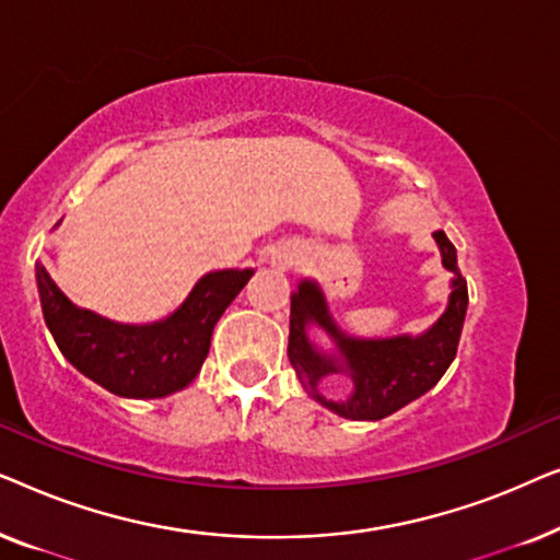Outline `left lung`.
<instances>
[{"mask_svg":"<svg viewBox=\"0 0 560 560\" xmlns=\"http://www.w3.org/2000/svg\"><path fill=\"white\" fill-rule=\"evenodd\" d=\"M433 236L441 247L443 265L456 275L454 293H451L448 308L439 318V324L418 339H410V336L385 341L349 339L328 316L324 295L313 282H301L298 293L290 298V364L301 374L305 389L326 408H331L336 416L349 420H380L393 416L395 410L425 395L454 362L469 290H466V280L456 265L454 244L443 232H435ZM308 323L324 325L335 336L345 357L341 365L332 358L318 355L310 347L304 336V326ZM331 371H349L355 380V393L347 404H326L317 395V382Z\"/></svg>","mask_w":560,"mask_h":560,"instance_id":"left-lung-1","label":"left lung"}]
</instances>
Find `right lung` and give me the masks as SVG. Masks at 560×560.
Masks as SVG:
<instances>
[{
  "mask_svg": "<svg viewBox=\"0 0 560 560\" xmlns=\"http://www.w3.org/2000/svg\"><path fill=\"white\" fill-rule=\"evenodd\" d=\"M35 275L45 324L60 354L109 393L150 400L178 393L194 382L209 354L213 326L255 272L206 275L171 318L152 326L112 324L96 313L75 308L43 265H37Z\"/></svg>",
  "mask_w": 560,
  "mask_h": 560,
  "instance_id": "obj_1",
  "label": "right lung"
}]
</instances>
